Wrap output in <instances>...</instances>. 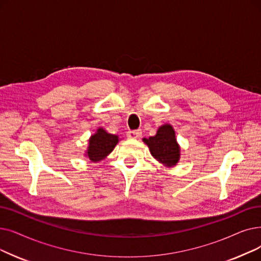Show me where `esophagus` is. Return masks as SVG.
<instances>
[{
	"label": "esophagus",
	"mask_w": 261,
	"mask_h": 261,
	"mask_svg": "<svg viewBox=\"0 0 261 261\" xmlns=\"http://www.w3.org/2000/svg\"><path fill=\"white\" fill-rule=\"evenodd\" d=\"M127 137L129 139H140L142 137L141 130H129L127 132Z\"/></svg>",
	"instance_id": "esophagus-1"
}]
</instances>
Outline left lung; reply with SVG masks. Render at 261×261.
Listing matches in <instances>:
<instances>
[{"label": "left lung", "mask_w": 261, "mask_h": 261, "mask_svg": "<svg viewBox=\"0 0 261 261\" xmlns=\"http://www.w3.org/2000/svg\"><path fill=\"white\" fill-rule=\"evenodd\" d=\"M143 141L148 145L150 153L159 162L168 166L176 165L179 160L180 148L171 124H164L159 128L154 137L144 139Z\"/></svg>", "instance_id": "8db88e82"}]
</instances>
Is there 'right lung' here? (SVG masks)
<instances>
[{"label":"right lung","mask_w":261,"mask_h":261,"mask_svg":"<svg viewBox=\"0 0 261 261\" xmlns=\"http://www.w3.org/2000/svg\"><path fill=\"white\" fill-rule=\"evenodd\" d=\"M117 143V135L110 134L102 128H99L97 130V133L92 135V138L89 139L87 156L93 162L102 160L103 158H106L110 152L113 151Z\"/></svg>","instance_id":"add662e5"}]
</instances>
